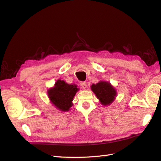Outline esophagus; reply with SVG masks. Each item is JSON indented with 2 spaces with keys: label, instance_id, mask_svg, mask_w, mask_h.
Instances as JSON below:
<instances>
[{
  "label": "esophagus",
  "instance_id": "esophagus-1",
  "mask_svg": "<svg viewBox=\"0 0 161 161\" xmlns=\"http://www.w3.org/2000/svg\"><path fill=\"white\" fill-rule=\"evenodd\" d=\"M80 85L82 86V88L84 89H85L86 88V86H87L86 82H80Z\"/></svg>",
  "mask_w": 161,
  "mask_h": 161
}]
</instances>
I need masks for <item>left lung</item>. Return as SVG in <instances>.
<instances>
[{"mask_svg": "<svg viewBox=\"0 0 161 161\" xmlns=\"http://www.w3.org/2000/svg\"><path fill=\"white\" fill-rule=\"evenodd\" d=\"M91 90L103 105H109L115 99L116 90L109 82L100 81L91 85Z\"/></svg>", "mask_w": 161, "mask_h": 161, "instance_id": "8db88e82", "label": "left lung"}]
</instances>
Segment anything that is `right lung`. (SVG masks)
I'll return each instance as SVG.
<instances>
[{"label": "right lung", "mask_w": 161, "mask_h": 161, "mask_svg": "<svg viewBox=\"0 0 161 161\" xmlns=\"http://www.w3.org/2000/svg\"><path fill=\"white\" fill-rule=\"evenodd\" d=\"M79 88L75 85L67 84L58 80L53 88L48 89L47 95L55 108L62 111H69L72 106V101Z\"/></svg>", "instance_id": "1"}]
</instances>
